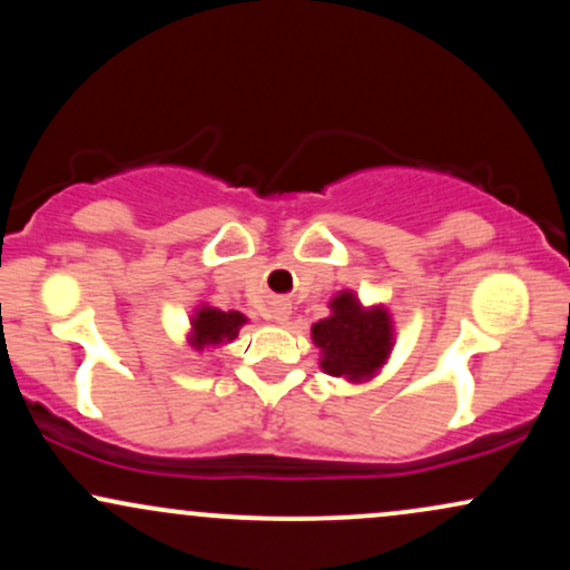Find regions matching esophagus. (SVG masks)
<instances>
[{
  "label": "esophagus",
  "mask_w": 570,
  "mask_h": 570,
  "mask_svg": "<svg viewBox=\"0 0 570 570\" xmlns=\"http://www.w3.org/2000/svg\"><path fill=\"white\" fill-rule=\"evenodd\" d=\"M271 318H273V322L284 324V322H286V318H289V305H284V303L273 305V311H271Z\"/></svg>",
  "instance_id": "34e87169"
}]
</instances>
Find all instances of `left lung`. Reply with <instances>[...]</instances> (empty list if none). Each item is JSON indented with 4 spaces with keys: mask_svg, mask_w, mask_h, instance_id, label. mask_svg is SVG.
Wrapping results in <instances>:
<instances>
[{
    "mask_svg": "<svg viewBox=\"0 0 570 570\" xmlns=\"http://www.w3.org/2000/svg\"><path fill=\"white\" fill-rule=\"evenodd\" d=\"M332 316L313 326V343L324 353L322 367L330 375L367 377L391 351L389 316L375 307L364 311L353 294L332 299Z\"/></svg>",
    "mask_w": 570,
    "mask_h": 570,
    "instance_id": "left-lung-1",
    "label": "left lung"
}]
</instances>
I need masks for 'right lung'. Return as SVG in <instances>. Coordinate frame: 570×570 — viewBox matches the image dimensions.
Instances as JSON below:
<instances>
[{"label": "right lung", "mask_w": 570, "mask_h": 570, "mask_svg": "<svg viewBox=\"0 0 570 570\" xmlns=\"http://www.w3.org/2000/svg\"><path fill=\"white\" fill-rule=\"evenodd\" d=\"M246 318L238 311H219V307H200V313L195 316L193 330H195V343L198 348L203 345L222 343V340H233L238 335L240 324Z\"/></svg>", "instance_id": "1"}]
</instances>
